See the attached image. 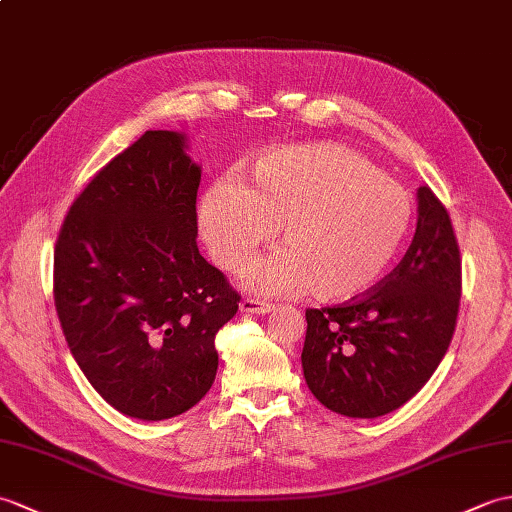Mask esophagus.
<instances>
[{"instance_id": "34e87169", "label": "esophagus", "mask_w": 512, "mask_h": 512, "mask_svg": "<svg viewBox=\"0 0 512 512\" xmlns=\"http://www.w3.org/2000/svg\"><path fill=\"white\" fill-rule=\"evenodd\" d=\"M240 310L244 314H268V312L275 310V305L266 303V301H259V299H242Z\"/></svg>"}]
</instances>
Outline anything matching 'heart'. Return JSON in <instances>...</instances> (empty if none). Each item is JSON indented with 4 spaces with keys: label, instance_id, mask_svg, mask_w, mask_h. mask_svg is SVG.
<instances>
[{
    "label": "heart",
    "instance_id": "obj_1",
    "mask_svg": "<svg viewBox=\"0 0 512 512\" xmlns=\"http://www.w3.org/2000/svg\"><path fill=\"white\" fill-rule=\"evenodd\" d=\"M414 200L401 183L338 144L283 148L261 157L246 187L213 183L198 209L213 261L237 272L279 229L283 251L257 259L246 281L261 294L307 292L358 299L384 279L406 246Z\"/></svg>",
    "mask_w": 512,
    "mask_h": 512
}]
</instances>
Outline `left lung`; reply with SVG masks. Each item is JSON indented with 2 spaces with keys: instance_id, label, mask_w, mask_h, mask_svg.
<instances>
[{
  "instance_id": "8db88e82",
  "label": "left lung",
  "mask_w": 512,
  "mask_h": 512,
  "mask_svg": "<svg viewBox=\"0 0 512 512\" xmlns=\"http://www.w3.org/2000/svg\"><path fill=\"white\" fill-rule=\"evenodd\" d=\"M419 220L397 268L349 303L307 310L305 382L325 408L375 419L432 377L454 336L462 268L449 213L419 187Z\"/></svg>"
}]
</instances>
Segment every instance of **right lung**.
<instances>
[{
  "label": "right lung",
  "mask_w": 512,
  "mask_h": 512,
  "mask_svg": "<svg viewBox=\"0 0 512 512\" xmlns=\"http://www.w3.org/2000/svg\"><path fill=\"white\" fill-rule=\"evenodd\" d=\"M198 185L185 137L146 130L91 178L56 240L54 305L69 351L133 419H172L207 395L216 334L242 299L198 251Z\"/></svg>",
  "instance_id": "add662e5"
}]
</instances>
